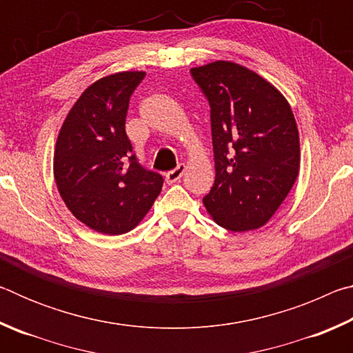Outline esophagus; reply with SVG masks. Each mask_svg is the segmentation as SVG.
<instances>
[{
  "label": "esophagus",
  "instance_id": "esophagus-1",
  "mask_svg": "<svg viewBox=\"0 0 353 353\" xmlns=\"http://www.w3.org/2000/svg\"><path fill=\"white\" fill-rule=\"evenodd\" d=\"M183 172H185V165H179L177 168H174L172 171H168L165 176L166 183H176L179 179L183 176Z\"/></svg>",
  "mask_w": 353,
  "mask_h": 353
}]
</instances>
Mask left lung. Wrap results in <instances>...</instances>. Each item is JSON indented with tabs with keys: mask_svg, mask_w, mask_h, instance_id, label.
<instances>
[{
	"mask_svg": "<svg viewBox=\"0 0 353 353\" xmlns=\"http://www.w3.org/2000/svg\"><path fill=\"white\" fill-rule=\"evenodd\" d=\"M210 103L214 183L202 202L230 232L260 229L282 205L301 168L291 105L259 73L230 61L191 68Z\"/></svg>",
	"mask_w": 353,
	"mask_h": 353,
	"instance_id": "left-lung-1",
	"label": "left lung"
}]
</instances>
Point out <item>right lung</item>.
<instances>
[{"instance_id": "obj_1", "label": "right lung", "mask_w": 353, "mask_h": 353, "mask_svg": "<svg viewBox=\"0 0 353 353\" xmlns=\"http://www.w3.org/2000/svg\"><path fill=\"white\" fill-rule=\"evenodd\" d=\"M145 71H118L87 87L71 107L54 148V181L68 210L104 235L141 223L163 179L143 170L126 135L130 94Z\"/></svg>"}]
</instances>
